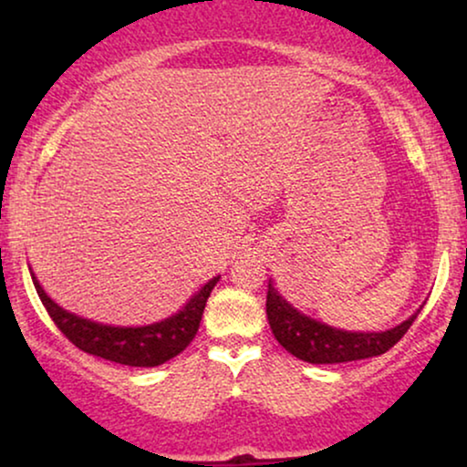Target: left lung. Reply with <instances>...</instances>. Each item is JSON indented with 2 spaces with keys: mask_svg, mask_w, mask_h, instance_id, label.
I'll return each mask as SVG.
<instances>
[{
  "mask_svg": "<svg viewBox=\"0 0 467 467\" xmlns=\"http://www.w3.org/2000/svg\"><path fill=\"white\" fill-rule=\"evenodd\" d=\"M265 312L274 337L291 355L308 363H344L387 353L404 337L419 315L417 312L398 327L380 331V334H350V331L327 327V325L299 315L278 296L272 285H267Z\"/></svg>",
  "mask_w": 467,
  "mask_h": 467,
  "instance_id": "1",
  "label": "left lung"
}]
</instances>
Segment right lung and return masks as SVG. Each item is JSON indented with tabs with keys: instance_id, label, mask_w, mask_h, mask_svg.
I'll list each match as a JSON object with an SVG mask.
<instances>
[{
	"instance_id": "obj_1",
	"label": "right lung",
	"mask_w": 467,
	"mask_h": 467,
	"mask_svg": "<svg viewBox=\"0 0 467 467\" xmlns=\"http://www.w3.org/2000/svg\"><path fill=\"white\" fill-rule=\"evenodd\" d=\"M36 291L40 296L44 308L53 318L57 327L76 348L82 353L101 357L106 361L123 363L131 368H155L170 361L171 357L182 353L193 340L200 321L206 308V302L213 293L214 285L219 283V276L203 285V289L178 312L170 317L168 321L149 325V327H110V325H99L87 318H80L59 308L50 299L37 283L34 274Z\"/></svg>"
}]
</instances>
